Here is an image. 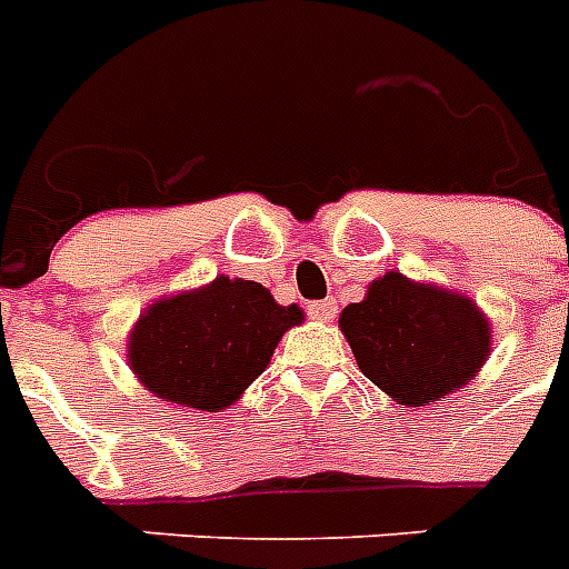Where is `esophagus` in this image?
<instances>
[{"instance_id": "34e87169", "label": "esophagus", "mask_w": 569, "mask_h": 569, "mask_svg": "<svg viewBox=\"0 0 569 569\" xmlns=\"http://www.w3.org/2000/svg\"><path fill=\"white\" fill-rule=\"evenodd\" d=\"M309 318H316V321H330L336 316V300L327 298V300H312L307 307Z\"/></svg>"}]
</instances>
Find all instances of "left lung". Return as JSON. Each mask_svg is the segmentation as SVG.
I'll list each match as a JSON object with an SVG mask.
<instances>
[{
  "label": "left lung",
  "instance_id": "8db88e82",
  "mask_svg": "<svg viewBox=\"0 0 569 569\" xmlns=\"http://www.w3.org/2000/svg\"><path fill=\"white\" fill-rule=\"evenodd\" d=\"M359 368L400 406H427L468 386L491 353L473 300L389 271L339 318Z\"/></svg>",
  "mask_w": 569,
  "mask_h": 569
}]
</instances>
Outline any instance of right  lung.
I'll return each mask as SVG.
<instances>
[{
    "instance_id": "1",
    "label": "right lung",
    "mask_w": 569,
    "mask_h": 569,
    "mask_svg": "<svg viewBox=\"0 0 569 569\" xmlns=\"http://www.w3.org/2000/svg\"><path fill=\"white\" fill-rule=\"evenodd\" d=\"M300 321V307L274 303L266 286L216 277L198 292L151 303L128 359L151 395L219 412L266 371L277 341Z\"/></svg>"
}]
</instances>
